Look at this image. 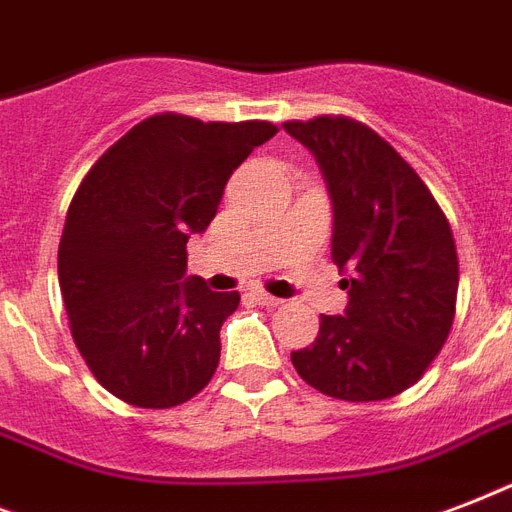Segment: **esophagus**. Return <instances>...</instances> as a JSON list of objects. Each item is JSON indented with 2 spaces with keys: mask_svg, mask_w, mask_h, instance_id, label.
Here are the masks:
<instances>
[{
  "mask_svg": "<svg viewBox=\"0 0 512 512\" xmlns=\"http://www.w3.org/2000/svg\"><path fill=\"white\" fill-rule=\"evenodd\" d=\"M249 297H252L257 305H265V308H276V305H281L279 297L268 295V292H263V289H252V292H249Z\"/></svg>",
  "mask_w": 512,
  "mask_h": 512,
  "instance_id": "1",
  "label": "esophagus"
}]
</instances>
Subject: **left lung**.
Returning a JSON list of instances; mask_svg holds the SVG:
<instances>
[{
	"label": "left lung",
	"instance_id": "obj_1",
	"mask_svg": "<svg viewBox=\"0 0 512 512\" xmlns=\"http://www.w3.org/2000/svg\"><path fill=\"white\" fill-rule=\"evenodd\" d=\"M332 199V260L348 305L321 316L292 364L342 401H382L420 380L454 321L460 265L452 228L420 175L366 124L345 116L287 122Z\"/></svg>",
	"mask_w": 512,
	"mask_h": 512
}]
</instances>
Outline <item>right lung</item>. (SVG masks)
I'll return each instance as SVG.
<instances>
[{
	"label": "right lung",
	"mask_w": 512,
	"mask_h": 512,
	"mask_svg": "<svg viewBox=\"0 0 512 512\" xmlns=\"http://www.w3.org/2000/svg\"><path fill=\"white\" fill-rule=\"evenodd\" d=\"M271 122L151 116L116 140L74 193L58 247L71 335L108 393L170 409L220 361V327L239 292L185 276V244L217 215L225 183Z\"/></svg>",
	"instance_id": "right-lung-1"
}]
</instances>
